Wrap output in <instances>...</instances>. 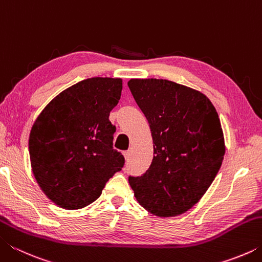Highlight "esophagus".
<instances>
[{
    "label": "esophagus",
    "mask_w": 262,
    "mask_h": 262,
    "mask_svg": "<svg viewBox=\"0 0 262 262\" xmlns=\"http://www.w3.org/2000/svg\"><path fill=\"white\" fill-rule=\"evenodd\" d=\"M123 156H125L126 159L129 158V156H130V151H129V150H127V151H123Z\"/></svg>",
    "instance_id": "1"
}]
</instances>
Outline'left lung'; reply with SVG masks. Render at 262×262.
<instances>
[{"label": "left lung", "mask_w": 262, "mask_h": 262, "mask_svg": "<svg viewBox=\"0 0 262 262\" xmlns=\"http://www.w3.org/2000/svg\"><path fill=\"white\" fill-rule=\"evenodd\" d=\"M128 86L154 141L151 165L128 178L130 187L152 215L184 214L207 192L223 162L219 114L202 92L167 79L133 78Z\"/></svg>", "instance_id": "8db88e82"}]
</instances>
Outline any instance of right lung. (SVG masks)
I'll return each instance as SVG.
<instances>
[{"label": "right lung", "mask_w": 262, "mask_h": 262, "mask_svg": "<svg viewBox=\"0 0 262 262\" xmlns=\"http://www.w3.org/2000/svg\"><path fill=\"white\" fill-rule=\"evenodd\" d=\"M122 90L121 78L92 77L57 95L34 121L29 139L34 178L48 199L68 210L100 196L125 158L113 149L108 120Z\"/></svg>", "instance_id": "obj_1"}]
</instances>
